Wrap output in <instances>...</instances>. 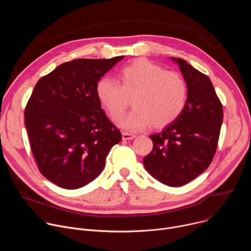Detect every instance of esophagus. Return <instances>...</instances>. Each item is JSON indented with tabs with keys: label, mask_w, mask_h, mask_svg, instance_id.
<instances>
[{
	"label": "esophagus",
	"mask_w": 251,
	"mask_h": 251,
	"mask_svg": "<svg viewBox=\"0 0 251 251\" xmlns=\"http://www.w3.org/2000/svg\"><path fill=\"white\" fill-rule=\"evenodd\" d=\"M136 136L134 134H131V133H128V132H123L122 133V139L123 140H132L134 139Z\"/></svg>",
	"instance_id": "1"
}]
</instances>
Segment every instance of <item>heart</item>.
<instances>
[{
	"mask_svg": "<svg viewBox=\"0 0 251 251\" xmlns=\"http://www.w3.org/2000/svg\"><path fill=\"white\" fill-rule=\"evenodd\" d=\"M119 82L102 77L95 87L99 102L116 119L133 97L135 108L117 123L128 131H140L151 122L156 127L170 124L182 114L189 99L186 79L146 59H137L119 70Z\"/></svg>",
	"mask_w": 251,
	"mask_h": 251,
	"instance_id": "heart-1",
	"label": "heart"
}]
</instances>
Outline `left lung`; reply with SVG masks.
I'll list each match as a JSON object with an SVG mask.
<instances>
[{
	"instance_id": "obj_1",
	"label": "left lung",
	"mask_w": 251,
	"mask_h": 251,
	"mask_svg": "<svg viewBox=\"0 0 251 251\" xmlns=\"http://www.w3.org/2000/svg\"><path fill=\"white\" fill-rule=\"evenodd\" d=\"M178 64L189 85V99L182 114L162 132L151 135L153 150L143 163L159 182L180 187L193 181L216 154L224 119L223 105L210 79L182 58Z\"/></svg>"
}]
</instances>
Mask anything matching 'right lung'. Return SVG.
I'll use <instances>...</instances> for the list:
<instances>
[{
  "label": "right lung",
  "instance_id": "obj_1",
  "mask_svg": "<svg viewBox=\"0 0 251 251\" xmlns=\"http://www.w3.org/2000/svg\"><path fill=\"white\" fill-rule=\"evenodd\" d=\"M123 58L64 62L33 88L25 109L31 152L42 175L60 188L75 190L93 181L122 139L101 108L95 87Z\"/></svg>",
  "mask_w": 251,
  "mask_h": 251
}]
</instances>
